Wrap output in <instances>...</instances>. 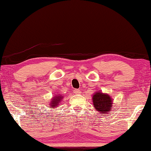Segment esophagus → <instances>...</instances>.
Returning <instances> with one entry per match:
<instances>
[{"mask_svg": "<svg viewBox=\"0 0 151 151\" xmlns=\"http://www.w3.org/2000/svg\"><path fill=\"white\" fill-rule=\"evenodd\" d=\"M81 93V91L79 89H74V93L75 94H79Z\"/></svg>", "mask_w": 151, "mask_h": 151, "instance_id": "34e87169", "label": "esophagus"}]
</instances>
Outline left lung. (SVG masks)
<instances>
[{
    "mask_svg": "<svg viewBox=\"0 0 151 151\" xmlns=\"http://www.w3.org/2000/svg\"><path fill=\"white\" fill-rule=\"evenodd\" d=\"M93 103L94 108L101 114L108 113L112 107L111 98L108 94H104L99 92L93 96Z\"/></svg>",
    "mask_w": 151,
    "mask_h": 151,
    "instance_id": "1",
    "label": "left lung"
}]
</instances>
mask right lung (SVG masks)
Here are the masks:
<instances>
[{"label":"right lung","instance_id":"1","mask_svg":"<svg viewBox=\"0 0 151 151\" xmlns=\"http://www.w3.org/2000/svg\"><path fill=\"white\" fill-rule=\"evenodd\" d=\"M63 96H58V97L55 96V98H53V100L51 101L50 103V106L51 107H56L58 105H59V103L60 102L61 100L63 99Z\"/></svg>","mask_w":151,"mask_h":151}]
</instances>
